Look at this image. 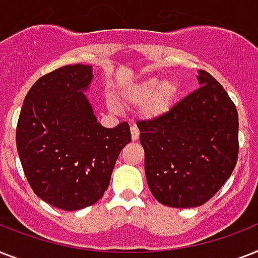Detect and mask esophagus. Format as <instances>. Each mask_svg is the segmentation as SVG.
<instances>
[{
    "instance_id": "esophagus-1",
    "label": "esophagus",
    "mask_w": 258,
    "mask_h": 258,
    "mask_svg": "<svg viewBox=\"0 0 258 258\" xmlns=\"http://www.w3.org/2000/svg\"><path fill=\"white\" fill-rule=\"evenodd\" d=\"M131 136H133V140H138L139 138V130L136 125H131Z\"/></svg>"
}]
</instances>
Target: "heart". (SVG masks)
Listing matches in <instances>:
<instances>
[{"label": "heart", "mask_w": 258, "mask_h": 258, "mask_svg": "<svg viewBox=\"0 0 258 258\" xmlns=\"http://www.w3.org/2000/svg\"><path fill=\"white\" fill-rule=\"evenodd\" d=\"M176 95V86L171 81L159 82L150 78L133 87L128 99L136 104L146 103L144 114L148 118H158L169 110Z\"/></svg>", "instance_id": "heart-1"}]
</instances>
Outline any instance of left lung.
<instances>
[{
    "instance_id": "obj_1",
    "label": "left lung",
    "mask_w": 258,
    "mask_h": 258,
    "mask_svg": "<svg viewBox=\"0 0 258 258\" xmlns=\"http://www.w3.org/2000/svg\"><path fill=\"white\" fill-rule=\"evenodd\" d=\"M200 87L165 114L136 123L151 194L172 208H192L217 194L238 156V115L212 75L199 71Z\"/></svg>"
}]
</instances>
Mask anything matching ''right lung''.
Masks as SVG:
<instances>
[{
	"instance_id": "obj_1",
	"label": "right lung",
	"mask_w": 258,
	"mask_h": 258,
	"mask_svg": "<svg viewBox=\"0 0 258 258\" xmlns=\"http://www.w3.org/2000/svg\"><path fill=\"white\" fill-rule=\"evenodd\" d=\"M93 69L68 64L31 86L16 142L25 176L43 202L64 211L96 203L108 188L120 151L131 142L127 122L104 128L82 91Z\"/></svg>"
}]
</instances>
